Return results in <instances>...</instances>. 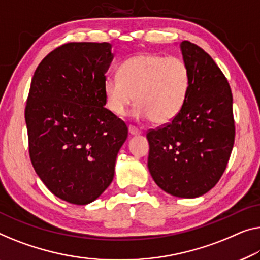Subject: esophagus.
Returning <instances> with one entry per match:
<instances>
[{
    "label": "esophagus",
    "mask_w": 260,
    "mask_h": 260,
    "mask_svg": "<svg viewBox=\"0 0 260 260\" xmlns=\"http://www.w3.org/2000/svg\"><path fill=\"white\" fill-rule=\"evenodd\" d=\"M128 132H129L131 135H139V134H140V131H139L137 127H134V126H129Z\"/></svg>",
    "instance_id": "34e87169"
}]
</instances>
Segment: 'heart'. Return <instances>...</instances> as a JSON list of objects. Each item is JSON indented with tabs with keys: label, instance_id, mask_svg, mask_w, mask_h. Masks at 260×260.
Wrapping results in <instances>:
<instances>
[{
	"label": "heart",
	"instance_id": "b5f03b06",
	"mask_svg": "<svg viewBox=\"0 0 260 260\" xmlns=\"http://www.w3.org/2000/svg\"><path fill=\"white\" fill-rule=\"evenodd\" d=\"M189 84V69L180 58L140 53L120 64L118 77L106 78L104 94L107 107L118 117L127 113L135 99V118L166 125L183 108Z\"/></svg>",
	"mask_w": 260,
	"mask_h": 260
}]
</instances>
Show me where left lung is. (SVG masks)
Returning <instances> with one entry per match:
<instances>
[{
	"mask_svg": "<svg viewBox=\"0 0 260 260\" xmlns=\"http://www.w3.org/2000/svg\"><path fill=\"white\" fill-rule=\"evenodd\" d=\"M190 73L187 100L172 122L147 133L148 169L166 192L202 196L216 185L235 142L230 85L214 59L196 44H180Z\"/></svg>",
	"mask_w": 260,
	"mask_h": 260,
	"instance_id": "obj_1",
	"label": "left lung"
}]
</instances>
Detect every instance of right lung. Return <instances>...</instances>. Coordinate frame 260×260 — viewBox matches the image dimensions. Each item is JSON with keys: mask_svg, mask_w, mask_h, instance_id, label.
I'll list each match as a JSON object with an SVG mask.
<instances>
[{"mask_svg": "<svg viewBox=\"0 0 260 260\" xmlns=\"http://www.w3.org/2000/svg\"><path fill=\"white\" fill-rule=\"evenodd\" d=\"M110 43H68L49 53L31 80L25 107L35 172L69 203L95 201L112 183L128 128L105 108Z\"/></svg>", "mask_w": 260, "mask_h": 260, "instance_id": "obj_1", "label": "right lung"}]
</instances>
